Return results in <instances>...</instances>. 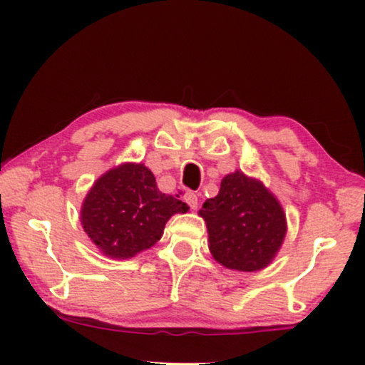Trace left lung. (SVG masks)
Segmentation results:
<instances>
[{
  "instance_id": "left-lung-1",
  "label": "left lung",
  "mask_w": 365,
  "mask_h": 365,
  "mask_svg": "<svg viewBox=\"0 0 365 365\" xmlns=\"http://www.w3.org/2000/svg\"><path fill=\"white\" fill-rule=\"evenodd\" d=\"M189 211L186 202L158 189L143 163H124L93 184L81 207L84 232L113 259H129L153 247L174 214Z\"/></svg>"
}]
</instances>
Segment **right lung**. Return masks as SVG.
<instances>
[{
    "instance_id": "1",
    "label": "right lung",
    "mask_w": 365,
    "mask_h": 365,
    "mask_svg": "<svg viewBox=\"0 0 365 365\" xmlns=\"http://www.w3.org/2000/svg\"><path fill=\"white\" fill-rule=\"evenodd\" d=\"M207 226L209 251L236 271H259L272 261L287 232L277 199L261 181L241 171L222 179L216 197L199 211Z\"/></svg>"
}]
</instances>
